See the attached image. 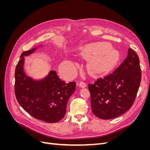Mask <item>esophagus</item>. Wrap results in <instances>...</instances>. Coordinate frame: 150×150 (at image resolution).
I'll use <instances>...</instances> for the list:
<instances>
[{
    "mask_svg": "<svg viewBox=\"0 0 150 150\" xmlns=\"http://www.w3.org/2000/svg\"><path fill=\"white\" fill-rule=\"evenodd\" d=\"M79 86L81 88H84L86 87V84L84 82H83V81H81V82H80V83H79Z\"/></svg>",
    "mask_w": 150,
    "mask_h": 150,
    "instance_id": "34e87169",
    "label": "esophagus"
}]
</instances>
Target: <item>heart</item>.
I'll list each match as a JSON object with an SVG mask.
<instances>
[{
	"label": "heart",
	"instance_id": "b5f03b06",
	"mask_svg": "<svg viewBox=\"0 0 150 150\" xmlns=\"http://www.w3.org/2000/svg\"><path fill=\"white\" fill-rule=\"evenodd\" d=\"M109 46L103 43H94L86 45L80 51L79 54L84 59L93 58L90 60L89 67L94 74H102L116 63L117 57L115 52L108 50ZM71 66L74 63L70 62Z\"/></svg>",
	"mask_w": 150,
	"mask_h": 150
}]
</instances>
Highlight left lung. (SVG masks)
<instances>
[{"label": "left lung", "mask_w": 150, "mask_h": 150, "mask_svg": "<svg viewBox=\"0 0 150 150\" xmlns=\"http://www.w3.org/2000/svg\"><path fill=\"white\" fill-rule=\"evenodd\" d=\"M141 72L138 56L129 48L126 58L114 71L88 85L93 114L111 120L129 110L138 91Z\"/></svg>", "instance_id": "1"}]
</instances>
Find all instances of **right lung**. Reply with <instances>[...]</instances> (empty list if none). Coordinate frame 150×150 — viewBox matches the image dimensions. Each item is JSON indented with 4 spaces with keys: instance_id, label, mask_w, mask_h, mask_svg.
Returning a JSON list of instances; mask_svg holds the SVG:
<instances>
[{
    "instance_id": "1",
    "label": "right lung",
    "mask_w": 150,
    "mask_h": 150,
    "mask_svg": "<svg viewBox=\"0 0 150 150\" xmlns=\"http://www.w3.org/2000/svg\"><path fill=\"white\" fill-rule=\"evenodd\" d=\"M43 45L22 52L15 71V94L21 106L34 118L49 123L61 120L66 112L68 100L76 89L75 82L66 83L54 71L39 79L28 76L24 71L25 57Z\"/></svg>"
}]
</instances>
